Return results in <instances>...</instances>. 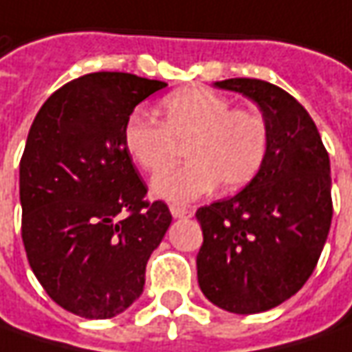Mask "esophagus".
Returning a JSON list of instances; mask_svg holds the SVG:
<instances>
[{
  "mask_svg": "<svg viewBox=\"0 0 352 352\" xmlns=\"http://www.w3.org/2000/svg\"><path fill=\"white\" fill-rule=\"evenodd\" d=\"M169 210H171V216L177 217V219H183V217H192V216H195V210H192V208L177 206V204H173V206L169 208Z\"/></svg>",
  "mask_w": 352,
  "mask_h": 352,
  "instance_id": "1",
  "label": "esophagus"
}]
</instances>
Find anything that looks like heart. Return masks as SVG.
Segmentation results:
<instances>
[{
    "label": "heart",
    "instance_id": "obj_1",
    "mask_svg": "<svg viewBox=\"0 0 352 352\" xmlns=\"http://www.w3.org/2000/svg\"><path fill=\"white\" fill-rule=\"evenodd\" d=\"M162 123L133 113L123 126L129 156L146 171H160L187 142L189 162L152 179V192L186 204L221 183L223 190L248 185L267 156L266 119L254 109H233L231 100L208 86H186L160 102Z\"/></svg>",
    "mask_w": 352,
    "mask_h": 352
}]
</instances>
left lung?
<instances>
[{"label": "left lung", "mask_w": 352, "mask_h": 352, "mask_svg": "<svg viewBox=\"0 0 352 352\" xmlns=\"http://www.w3.org/2000/svg\"><path fill=\"white\" fill-rule=\"evenodd\" d=\"M214 86L260 107L270 144L241 192L196 212L204 235L198 285L227 312L256 314L291 298L316 267L333 216L329 156L312 117L279 86L258 78Z\"/></svg>", "instance_id": "obj_1"}]
</instances>
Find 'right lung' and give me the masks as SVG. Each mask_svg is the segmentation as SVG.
<instances>
[{
  "label": "right lung",
  "mask_w": 352,
  "mask_h": 352,
  "mask_svg": "<svg viewBox=\"0 0 352 352\" xmlns=\"http://www.w3.org/2000/svg\"><path fill=\"white\" fill-rule=\"evenodd\" d=\"M166 86L85 75L50 96L28 131L19 169L26 256L45 293L76 316L106 320L131 307L171 226L162 200H144L123 144L135 107Z\"/></svg>",
  "instance_id": "1"
}]
</instances>
